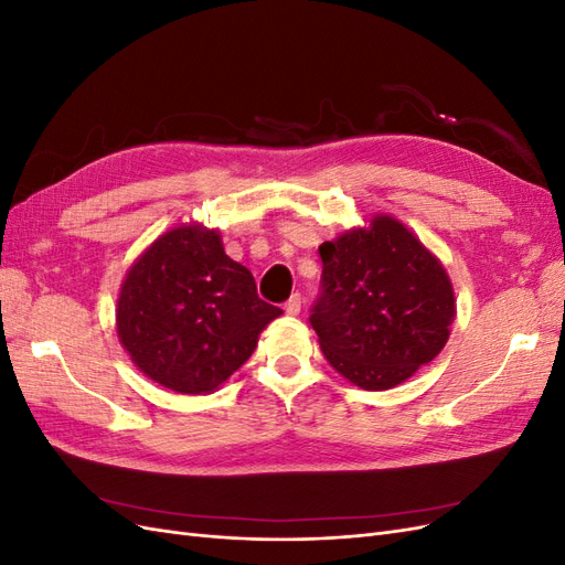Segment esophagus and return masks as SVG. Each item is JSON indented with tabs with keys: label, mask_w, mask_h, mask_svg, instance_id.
<instances>
[{
	"label": "esophagus",
	"mask_w": 565,
	"mask_h": 565,
	"mask_svg": "<svg viewBox=\"0 0 565 565\" xmlns=\"http://www.w3.org/2000/svg\"><path fill=\"white\" fill-rule=\"evenodd\" d=\"M299 311H301V295L295 292L292 297H289V299L285 301V313H287V316H297Z\"/></svg>",
	"instance_id": "34e87169"
}]
</instances>
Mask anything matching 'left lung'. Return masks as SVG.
I'll return each mask as SVG.
<instances>
[{
	"instance_id": "1",
	"label": "left lung",
	"mask_w": 565,
	"mask_h": 565,
	"mask_svg": "<svg viewBox=\"0 0 565 565\" xmlns=\"http://www.w3.org/2000/svg\"><path fill=\"white\" fill-rule=\"evenodd\" d=\"M311 324L328 363L351 384L384 391L446 347L455 292L446 268L398 218L377 214L318 247Z\"/></svg>"
}]
</instances>
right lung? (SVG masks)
Wrapping results in <instances>:
<instances>
[{
    "instance_id": "1",
    "label": "right lung",
    "mask_w": 565,
    "mask_h": 565,
    "mask_svg": "<svg viewBox=\"0 0 565 565\" xmlns=\"http://www.w3.org/2000/svg\"><path fill=\"white\" fill-rule=\"evenodd\" d=\"M282 311L256 295L252 273L224 252L218 231H167L129 268L117 337L146 377L177 393H212L254 353Z\"/></svg>"
}]
</instances>
